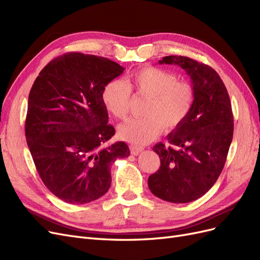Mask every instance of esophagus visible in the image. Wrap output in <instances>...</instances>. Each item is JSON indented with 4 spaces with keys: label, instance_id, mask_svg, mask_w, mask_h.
<instances>
[{
    "label": "esophagus",
    "instance_id": "esophagus-1",
    "mask_svg": "<svg viewBox=\"0 0 260 260\" xmlns=\"http://www.w3.org/2000/svg\"><path fill=\"white\" fill-rule=\"evenodd\" d=\"M142 151H143L142 147H137V146H133V145L130 146V152L133 155H139Z\"/></svg>",
    "mask_w": 260,
    "mask_h": 260
}]
</instances>
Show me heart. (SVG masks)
Here are the masks:
<instances>
[{
    "label": "heart",
    "instance_id": "b5f03b06",
    "mask_svg": "<svg viewBox=\"0 0 260 260\" xmlns=\"http://www.w3.org/2000/svg\"><path fill=\"white\" fill-rule=\"evenodd\" d=\"M131 89L149 99L144 118H131L119 125V137L135 145H146L160 136L164 127L174 130L183 123L194 104L191 83L157 67H144L129 77ZM107 111L123 119L129 112L131 90L120 79L107 82L101 93Z\"/></svg>",
    "mask_w": 260,
    "mask_h": 260
}]
</instances>
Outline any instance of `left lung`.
Returning a JSON list of instances; mask_svg holds the SVG:
<instances>
[{"label": "left lung", "mask_w": 260, "mask_h": 260, "mask_svg": "<svg viewBox=\"0 0 260 260\" xmlns=\"http://www.w3.org/2000/svg\"><path fill=\"white\" fill-rule=\"evenodd\" d=\"M159 64L178 65L190 77L194 104L183 123L157 143L160 167L148 187L160 200L188 203L200 199L221 174L233 138V114L226 88L215 69L185 56H165Z\"/></svg>", "instance_id": "1"}]
</instances>
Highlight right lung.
<instances>
[{"label": "right lung", "mask_w": 260, "mask_h": 260, "mask_svg": "<svg viewBox=\"0 0 260 260\" xmlns=\"http://www.w3.org/2000/svg\"><path fill=\"white\" fill-rule=\"evenodd\" d=\"M117 62L95 55L67 53L46 65L29 93L27 144L45 186L69 204L100 199L112 183L111 166L128 157L101 99L104 85L123 73Z\"/></svg>", "instance_id": "add662e5"}]
</instances>
